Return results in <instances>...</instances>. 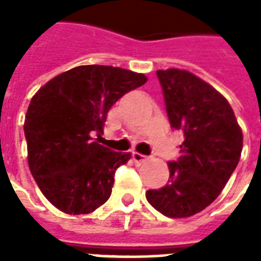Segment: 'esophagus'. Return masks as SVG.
I'll list each match as a JSON object with an SVG mask.
<instances>
[{
	"mask_svg": "<svg viewBox=\"0 0 261 261\" xmlns=\"http://www.w3.org/2000/svg\"><path fill=\"white\" fill-rule=\"evenodd\" d=\"M133 161H134L137 165H141L144 164V162H147L148 156L147 155H142V153L140 152H133Z\"/></svg>",
	"mask_w": 261,
	"mask_h": 261,
	"instance_id": "34e87169",
	"label": "esophagus"
}]
</instances>
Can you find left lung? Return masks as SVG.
Instances as JSON below:
<instances>
[{
  "label": "left lung",
  "mask_w": 261,
  "mask_h": 261,
  "mask_svg": "<svg viewBox=\"0 0 261 261\" xmlns=\"http://www.w3.org/2000/svg\"><path fill=\"white\" fill-rule=\"evenodd\" d=\"M170 127L185 141L169 162V180L148 190L147 200L170 218H186L219 196L238 166L243 136L235 113L218 91L183 69L156 71Z\"/></svg>",
  "instance_id": "1"
}]
</instances>
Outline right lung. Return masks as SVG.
<instances>
[{
    "instance_id": "obj_1",
    "label": "right lung",
    "mask_w": 261,
    "mask_h": 261,
    "mask_svg": "<svg viewBox=\"0 0 261 261\" xmlns=\"http://www.w3.org/2000/svg\"><path fill=\"white\" fill-rule=\"evenodd\" d=\"M147 82L112 65H80L48 81L26 113L28 162L37 186L63 213L89 214L108 201L114 173L130 152L99 144L109 110Z\"/></svg>"
}]
</instances>
